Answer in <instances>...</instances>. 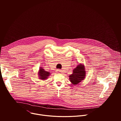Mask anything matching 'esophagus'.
Segmentation results:
<instances>
[{
  "label": "esophagus",
  "instance_id": "34e87169",
  "mask_svg": "<svg viewBox=\"0 0 121 121\" xmlns=\"http://www.w3.org/2000/svg\"><path fill=\"white\" fill-rule=\"evenodd\" d=\"M62 71H61V70H56V73H58V74H61L62 73Z\"/></svg>",
  "mask_w": 121,
  "mask_h": 121
}]
</instances>
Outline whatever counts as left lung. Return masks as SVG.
<instances>
[{"instance_id":"1","label":"left lung","mask_w":121,"mask_h":121,"mask_svg":"<svg viewBox=\"0 0 121 121\" xmlns=\"http://www.w3.org/2000/svg\"><path fill=\"white\" fill-rule=\"evenodd\" d=\"M86 75L85 66L82 64H79L74 69L73 73L69 76L70 81L73 85L78 84L83 80Z\"/></svg>"}]
</instances>
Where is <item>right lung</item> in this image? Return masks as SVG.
Listing matches in <instances>:
<instances>
[{
	"instance_id": "add662e5",
	"label": "right lung",
	"mask_w": 121,
	"mask_h": 121,
	"mask_svg": "<svg viewBox=\"0 0 121 121\" xmlns=\"http://www.w3.org/2000/svg\"><path fill=\"white\" fill-rule=\"evenodd\" d=\"M39 78L41 80H46L47 79L48 77L50 75V73L49 72H47L45 71L44 69L42 67H40L38 73Z\"/></svg>"
}]
</instances>
